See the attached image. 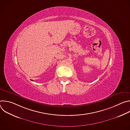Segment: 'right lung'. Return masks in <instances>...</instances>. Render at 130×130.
<instances>
[{
  "mask_svg": "<svg viewBox=\"0 0 130 130\" xmlns=\"http://www.w3.org/2000/svg\"><path fill=\"white\" fill-rule=\"evenodd\" d=\"M32 81H33V80H32Z\"/></svg>",
  "mask_w": 130,
  "mask_h": 130,
  "instance_id": "right-lung-1",
  "label": "right lung"
}]
</instances>
